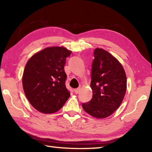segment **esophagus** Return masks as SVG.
I'll return each mask as SVG.
<instances>
[{
  "label": "esophagus",
  "instance_id": "obj_1",
  "mask_svg": "<svg viewBox=\"0 0 152 152\" xmlns=\"http://www.w3.org/2000/svg\"><path fill=\"white\" fill-rule=\"evenodd\" d=\"M80 91H81V88L79 87V88H77V89H75V92L76 94H78L80 92Z\"/></svg>",
  "mask_w": 152,
  "mask_h": 152
}]
</instances>
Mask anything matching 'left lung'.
Here are the masks:
<instances>
[{
	"label": "left lung",
	"mask_w": 152,
	"mask_h": 152,
	"mask_svg": "<svg viewBox=\"0 0 152 152\" xmlns=\"http://www.w3.org/2000/svg\"><path fill=\"white\" fill-rule=\"evenodd\" d=\"M91 70L93 98L82 104L84 111L96 118H105L117 109L127 89L125 70L118 60L107 51L96 48Z\"/></svg>",
	"instance_id": "obj_1"
}]
</instances>
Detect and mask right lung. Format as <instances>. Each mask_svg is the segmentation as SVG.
Wrapping results in <instances>:
<instances>
[{
  "mask_svg": "<svg viewBox=\"0 0 152 152\" xmlns=\"http://www.w3.org/2000/svg\"><path fill=\"white\" fill-rule=\"evenodd\" d=\"M72 51L50 47L28 59L23 75V87L28 100L41 113L50 114L61 109L70 97L65 86L66 58Z\"/></svg>",
  "mask_w": 152,
  "mask_h": 152,
  "instance_id": "obj_1",
  "label": "right lung"
}]
</instances>
